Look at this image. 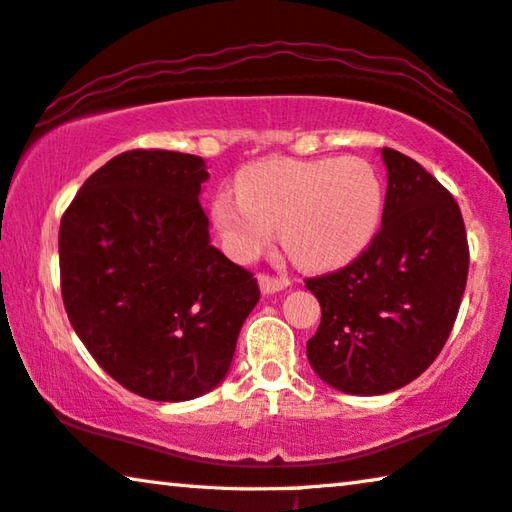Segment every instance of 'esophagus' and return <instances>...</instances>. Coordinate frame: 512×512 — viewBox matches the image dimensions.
Segmentation results:
<instances>
[{
	"label": "esophagus",
	"instance_id": "34e87169",
	"mask_svg": "<svg viewBox=\"0 0 512 512\" xmlns=\"http://www.w3.org/2000/svg\"><path fill=\"white\" fill-rule=\"evenodd\" d=\"M259 289H262L264 294H276L282 292V289L289 287V280L287 278H278V276H266V273H259Z\"/></svg>",
	"mask_w": 512,
	"mask_h": 512
}]
</instances>
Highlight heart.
Returning a JSON list of instances; mask_svg holds the SVG:
<instances>
[{
    "instance_id": "b5f03b06",
    "label": "heart",
    "mask_w": 512,
    "mask_h": 512,
    "mask_svg": "<svg viewBox=\"0 0 512 512\" xmlns=\"http://www.w3.org/2000/svg\"><path fill=\"white\" fill-rule=\"evenodd\" d=\"M236 198L220 193L213 218L236 259L280 246L303 269H331L368 246L384 209V181L365 158H269L236 177Z\"/></svg>"
}]
</instances>
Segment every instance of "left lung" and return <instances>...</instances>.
Wrapping results in <instances>:
<instances>
[{
	"label": "left lung",
	"instance_id": "left-lung-1",
	"mask_svg": "<svg viewBox=\"0 0 512 512\" xmlns=\"http://www.w3.org/2000/svg\"><path fill=\"white\" fill-rule=\"evenodd\" d=\"M388 188L381 230L352 264L308 278L322 322L308 340L319 379L352 395L398 391L430 368L467 287L460 207L414 158L381 149Z\"/></svg>",
	"mask_w": 512,
	"mask_h": 512
}]
</instances>
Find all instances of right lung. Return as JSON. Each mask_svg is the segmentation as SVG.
I'll return each mask as SVG.
<instances>
[{
	"label": "right lung",
	"instance_id": "right-lung-1",
	"mask_svg": "<svg viewBox=\"0 0 512 512\" xmlns=\"http://www.w3.org/2000/svg\"><path fill=\"white\" fill-rule=\"evenodd\" d=\"M207 179L200 156L126 151L82 183L59 225L61 299L75 333L147 400L216 388L259 301L253 273L211 246Z\"/></svg>",
	"mask_w": 512,
	"mask_h": 512
}]
</instances>
